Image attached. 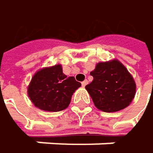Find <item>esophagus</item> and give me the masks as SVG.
<instances>
[{
  "label": "esophagus",
  "mask_w": 153,
  "mask_h": 153,
  "mask_svg": "<svg viewBox=\"0 0 153 153\" xmlns=\"http://www.w3.org/2000/svg\"><path fill=\"white\" fill-rule=\"evenodd\" d=\"M88 80L86 79V80H84V81H83V82L81 83V85H82L83 87H86V86L88 85Z\"/></svg>",
  "instance_id": "34e87169"
}]
</instances>
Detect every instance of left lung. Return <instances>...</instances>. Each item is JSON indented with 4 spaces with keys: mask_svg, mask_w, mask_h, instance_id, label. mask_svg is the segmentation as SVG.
<instances>
[{
    "mask_svg": "<svg viewBox=\"0 0 153 153\" xmlns=\"http://www.w3.org/2000/svg\"><path fill=\"white\" fill-rule=\"evenodd\" d=\"M90 75L93 81L86 86V89L98 109L116 112L132 101L136 92L135 82L118 60L98 63Z\"/></svg>",
    "mask_w": 153,
    "mask_h": 153,
    "instance_id": "8db88e82",
    "label": "left lung"
}]
</instances>
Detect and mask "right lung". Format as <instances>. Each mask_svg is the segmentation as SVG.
<instances>
[{
	"label": "right lung",
	"mask_w": 153,
	"mask_h": 153,
	"mask_svg": "<svg viewBox=\"0 0 153 153\" xmlns=\"http://www.w3.org/2000/svg\"><path fill=\"white\" fill-rule=\"evenodd\" d=\"M80 86V82L74 76L67 77L62 66L56 65L34 74L28 87V96L40 109L57 112L68 107L73 93Z\"/></svg>",
	"instance_id": "obj_1"
}]
</instances>
